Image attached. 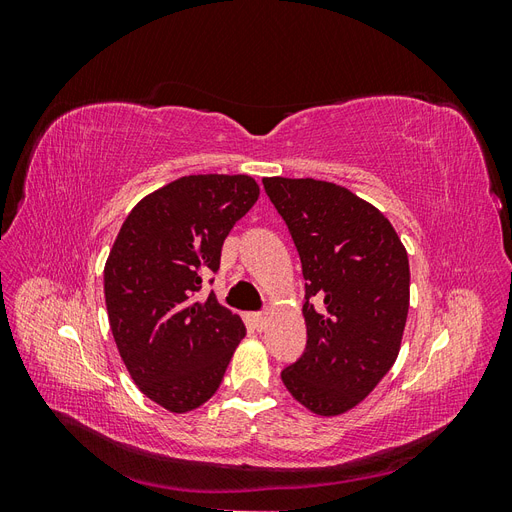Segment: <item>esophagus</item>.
Wrapping results in <instances>:
<instances>
[{"mask_svg":"<svg viewBox=\"0 0 512 512\" xmlns=\"http://www.w3.org/2000/svg\"><path fill=\"white\" fill-rule=\"evenodd\" d=\"M252 324H254L256 331H265L267 329V316L265 314H254Z\"/></svg>","mask_w":512,"mask_h":512,"instance_id":"1","label":"esophagus"}]
</instances>
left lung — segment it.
<instances>
[{
    "label": "left lung",
    "mask_w": 512,
    "mask_h": 512,
    "mask_svg": "<svg viewBox=\"0 0 512 512\" xmlns=\"http://www.w3.org/2000/svg\"><path fill=\"white\" fill-rule=\"evenodd\" d=\"M262 183L307 282V346L282 380L309 412L339 416L359 406L397 361L410 307L408 252L384 213L344 185L309 177Z\"/></svg>",
    "instance_id": "left-lung-1"
}]
</instances>
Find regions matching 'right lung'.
Instances as JSON below:
<instances>
[{"instance_id":"right-lung-1","label":"right lung","mask_w":512,"mask_h":512,"mask_svg":"<svg viewBox=\"0 0 512 512\" xmlns=\"http://www.w3.org/2000/svg\"><path fill=\"white\" fill-rule=\"evenodd\" d=\"M258 196L250 175L179 177L138 200L106 258L104 299L121 361L168 412L209 401L245 337L243 320L213 292L196 297Z\"/></svg>"}]
</instances>
